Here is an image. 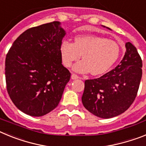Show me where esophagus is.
<instances>
[{
	"mask_svg": "<svg viewBox=\"0 0 146 146\" xmlns=\"http://www.w3.org/2000/svg\"><path fill=\"white\" fill-rule=\"evenodd\" d=\"M72 77V80H77V79H78V78H80V77H78L77 75H76L75 74H72V77Z\"/></svg>",
	"mask_w": 146,
	"mask_h": 146,
	"instance_id": "1",
	"label": "esophagus"
}]
</instances>
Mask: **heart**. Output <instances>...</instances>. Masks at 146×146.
Returning <instances> with one entry per match:
<instances>
[{
    "label": "heart",
    "instance_id": "b5f03b06",
    "mask_svg": "<svg viewBox=\"0 0 146 146\" xmlns=\"http://www.w3.org/2000/svg\"><path fill=\"white\" fill-rule=\"evenodd\" d=\"M63 64L66 67L77 61L82 55L83 60L74 66V71L94 75L106 73L118 60L120 47L113 40L95 35L78 36L74 43L64 41L60 47Z\"/></svg>",
    "mask_w": 146,
    "mask_h": 146
}]
</instances>
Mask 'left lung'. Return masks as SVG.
<instances>
[{
    "label": "left lung",
    "instance_id": "left-lung-1",
    "mask_svg": "<svg viewBox=\"0 0 146 146\" xmlns=\"http://www.w3.org/2000/svg\"><path fill=\"white\" fill-rule=\"evenodd\" d=\"M125 47L126 52L119 65L99 78L85 81L82 104L99 118H113L124 113L138 91L142 77L141 58L132 44L126 42Z\"/></svg>",
    "mask_w": 146,
    "mask_h": 146
}]
</instances>
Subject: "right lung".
<instances>
[{"instance_id": "1", "label": "right lung", "mask_w": 146, "mask_h": 146, "mask_svg": "<svg viewBox=\"0 0 146 146\" xmlns=\"http://www.w3.org/2000/svg\"><path fill=\"white\" fill-rule=\"evenodd\" d=\"M66 31L54 21L29 28L6 55V88L18 109L31 116L47 114L59 104L71 73L62 65Z\"/></svg>"}]
</instances>
